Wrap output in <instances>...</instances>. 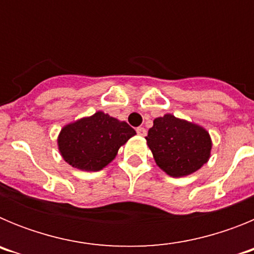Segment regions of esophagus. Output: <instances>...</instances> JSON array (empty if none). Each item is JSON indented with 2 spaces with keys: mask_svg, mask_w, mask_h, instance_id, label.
Returning <instances> with one entry per match:
<instances>
[{
  "mask_svg": "<svg viewBox=\"0 0 254 254\" xmlns=\"http://www.w3.org/2000/svg\"><path fill=\"white\" fill-rule=\"evenodd\" d=\"M136 132H137V134H140V136H146V129L143 128V127H137V129H136Z\"/></svg>",
  "mask_w": 254,
  "mask_h": 254,
  "instance_id": "34e87169",
  "label": "esophagus"
}]
</instances>
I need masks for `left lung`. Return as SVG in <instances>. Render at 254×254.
Listing matches in <instances>:
<instances>
[{
    "label": "left lung",
    "instance_id": "obj_1",
    "mask_svg": "<svg viewBox=\"0 0 254 254\" xmlns=\"http://www.w3.org/2000/svg\"><path fill=\"white\" fill-rule=\"evenodd\" d=\"M145 138L159 168L170 177L190 176L210 159L208 132L173 114L155 118Z\"/></svg>",
    "mask_w": 254,
    "mask_h": 254
}]
</instances>
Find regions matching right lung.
I'll return each instance as SVG.
<instances>
[{"label":"right lung","instance_id":"add662e5","mask_svg":"<svg viewBox=\"0 0 254 254\" xmlns=\"http://www.w3.org/2000/svg\"><path fill=\"white\" fill-rule=\"evenodd\" d=\"M136 131L126 122L96 112L66 125L58 136V149L64 161L85 172H98L116 158L118 149Z\"/></svg>","mask_w":254,"mask_h":254}]
</instances>
